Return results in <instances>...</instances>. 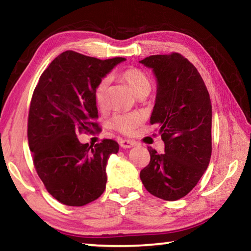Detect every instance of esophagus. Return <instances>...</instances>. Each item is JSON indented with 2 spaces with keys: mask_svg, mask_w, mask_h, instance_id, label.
<instances>
[{
  "mask_svg": "<svg viewBox=\"0 0 251 251\" xmlns=\"http://www.w3.org/2000/svg\"><path fill=\"white\" fill-rule=\"evenodd\" d=\"M120 145L123 148H130L135 146V142L130 139H120Z\"/></svg>",
  "mask_w": 251,
  "mask_h": 251,
  "instance_id": "34e87169",
  "label": "esophagus"
}]
</instances>
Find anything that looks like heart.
<instances>
[{"mask_svg":"<svg viewBox=\"0 0 251 251\" xmlns=\"http://www.w3.org/2000/svg\"><path fill=\"white\" fill-rule=\"evenodd\" d=\"M120 78L128 84L130 90L134 92L136 96L147 95L151 92V83L148 76L142 70L137 67H128L122 71ZM108 79L101 78L96 84L94 90V100L100 107H103L106 103V96H107ZM142 117L135 113H117L110 118L109 125L113 129H115L124 135H130L141 124Z\"/></svg>","mask_w":251,"mask_h":251,"instance_id":"heart-1","label":"heart"}]
</instances>
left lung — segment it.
<instances>
[{"mask_svg": "<svg viewBox=\"0 0 251 251\" xmlns=\"http://www.w3.org/2000/svg\"><path fill=\"white\" fill-rule=\"evenodd\" d=\"M157 78L151 124L159 127L165 152L148 147L151 161L141 179L164 201L186 196L201 179L211 156V103L201 74L179 53L151 55L141 61Z\"/></svg>", "mask_w": 251, "mask_h": 251, "instance_id": "1", "label": "left lung"}]
</instances>
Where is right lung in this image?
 Returning a JSON list of instances; mask_svg holds the SVG:
<instances>
[{"label":"right lung","instance_id":"right-lung-1","mask_svg":"<svg viewBox=\"0 0 251 251\" xmlns=\"http://www.w3.org/2000/svg\"><path fill=\"white\" fill-rule=\"evenodd\" d=\"M123 61L66 50L42 73L33 92L27 139L34 167L46 190L64 205H87L106 188V164L120 146L113 139L90 146L77 135L99 128L95 86Z\"/></svg>","mask_w":251,"mask_h":251}]
</instances>
